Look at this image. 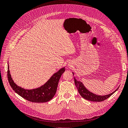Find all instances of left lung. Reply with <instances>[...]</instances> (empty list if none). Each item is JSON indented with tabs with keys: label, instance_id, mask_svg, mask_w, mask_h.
<instances>
[{
	"label": "left lung",
	"instance_id": "obj_1",
	"mask_svg": "<svg viewBox=\"0 0 128 128\" xmlns=\"http://www.w3.org/2000/svg\"><path fill=\"white\" fill-rule=\"evenodd\" d=\"M74 83H75L76 86L78 89L79 93L80 94V96L82 97V98H84L86 100H88L89 101H94V102H101L106 100V99L109 98L111 95L113 94L118 90V89L119 88H118V89H116L114 92H113L110 94H109L108 95L98 96L92 93L89 91H88L84 87V86L83 84L81 82L76 80V79H74Z\"/></svg>",
	"mask_w": 128,
	"mask_h": 128
}]
</instances>
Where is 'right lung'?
<instances>
[{
    "mask_svg": "<svg viewBox=\"0 0 128 128\" xmlns=\"http://www.w3.org/2000/svg\"><path fill=\"white\" fill-rule=\"evenodd\" d=\"M65 71L64 67L55 73L44 86L32 90H25L17 86L12 80L10 74L9 66L7 70V77L9 83L14 91L29 101L36 103L46 102L52 99L57 91L59 79Z\"/></svg>",
    "mask_w": 128,
    "mask_h": 128,
    "instance_id": "add662e5",
    "label": "right lung"
}]
</instances>
